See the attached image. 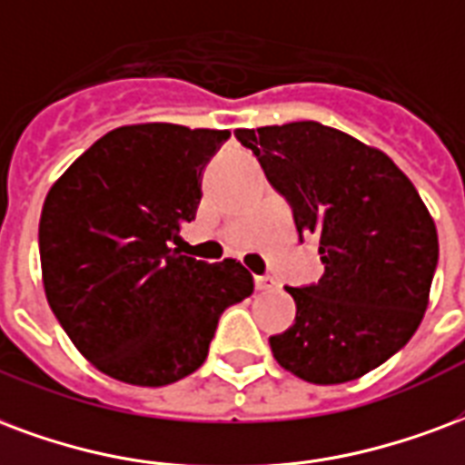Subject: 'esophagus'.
Listing matches in <instances>:
<instances>
[{"label": "esophagus", "mask_w": 465, "mask_h": 465, "mask_svg": "<svg viewBox=\"0 0 465 465\" xmlns=\"http://www.w3.org/2000/svg\"><path fill=\"white\" fill-rule=\"evenodd\" d=\"M271 288H276V281L268 276H256V291H271Z\"/></svg>", "instance_id": "obj_1"}]
</instances>
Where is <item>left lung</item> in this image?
<instances>
[{
	"label": "left lung",
	"mask_w": 465,
	"mask_h": 465,
	"mask_svg": "<svg viewBox=\"0 0 465 465\" xmlns=\"http://www.w3.org/2000/svg\"><path fill=\"white\" fill-rule=\"evenodd\" d=\"M320 239L325 273L288 288L295 322L273 335L276 362L311 384H342L407 345L429 308L439 236L429 209L387 154L315 120L236 130Z\"/></svg>",
	"instance_id": "left-lung-1"
}]
</instances>
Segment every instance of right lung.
<instances>
[{
    "label": "right lung",
    "instance_id": "1",
    "mask_svg": "<svg viewBox=\"0 0 465 465\" xmlns=\"http://www.w3.org/2000/svg\"><path fill=\"white\" fill-rule=\"evenodd\" d=\"M229 135L172 123L115 127L46 194V301L75 350L113 380H184L206 360L219 315L253 293L239 261L204 263L170 246L197 216L202 170Z\"/></svg>",
    "mask_w": 465,
    "mask_h": 465
}]
</instances>
